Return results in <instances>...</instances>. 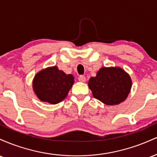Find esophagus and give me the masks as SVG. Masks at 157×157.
Here are the masks:
<instances>
[{"label":"esophagus","instance_id":"34e87169","mask_svg":"<svg viewBox=\"0 0 157 157\" xmlns=\"http://www.w3.org/2000/svg\"><path fill=\"white\" fill-rule=\"evenodd\" d=\"M78 80L80 81V82H86V77L83 76V75H80V76H79V77H78Z\"/></svg>","mask_w":157,"mask_h":157}]
</instances>
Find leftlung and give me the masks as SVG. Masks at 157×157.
Instances as JSON below:
<instances>
[{
  "instance_id": "1",
  "label": "left lung",
  "mask_w": 157,
  "mask_h": 157,
  "mask_svg": "<svg viewBox=\"0 0 157 157\" xmlns=\"http://www.w3.org/2000/svg\"><path fill=\"white\" fill-rule=\"evenodd\" d=\"M89 87L93 96L105 105H118L127 98L130 93L131 79L120 67H102L96 77L89 79Z\"/></svg>"
}]
</instances>
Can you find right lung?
I'll use <instances>...</instances> for the list:
<instances>
[{"label":"right lung","instance_id":"1","mask_svg":"<svg viewBox=\"0 0 157 157\" xmlns=\"http://www.w3.org/2000/svg\"><path fill=\"white\" fill-rule=\"evenodd\" d=\"M74 79L72 75H66L55 66L36 74L32 86L40 100L54 105L66 98L75 82Z\"/></svg>","mask_w":157,"mask_h":157}]
</instances>
